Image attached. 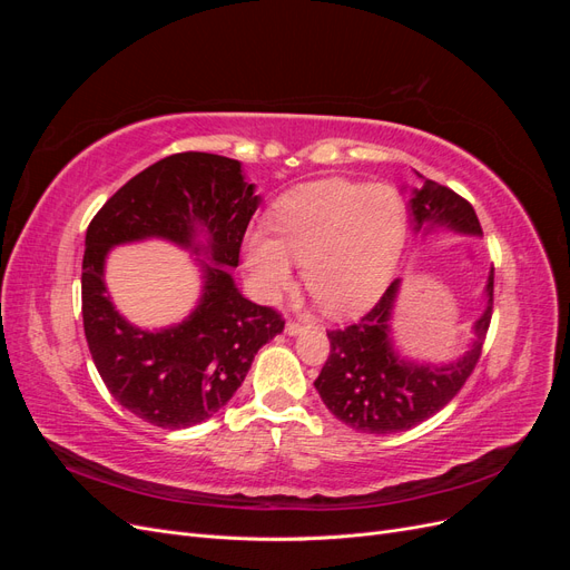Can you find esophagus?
<instances>
[{"mask_svg": "<svg viewBox=\"0 0 570 570\" xmlns=\"http://www.w3.org/2000/svg\"><path fill=\"white\" fill-rule=\"evenodd\" d=\"M302 331H304V325L299 321H287V325H285L287 335H299Z\"/></svg>", "mask_w": 570, "mask_h": 570, "instance_id": "34e87169", "label": "esophagus"}]
</instances>
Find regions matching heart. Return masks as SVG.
I'll list each match as a JSON object with an SVG mask.
<instances>
[{"label":"heart","mask_w":570,"mask_h":570,"mask_svg":"<svg viewBox=\"0 0 570 570\" xmlns=\"http://www.w3.org/2000/svg\"><path fill=\"white\" fill-rule=\"evenodd\" d=\"M268 230L249 235L245 266L258 297L275 299L302 281L333 316L364 312L390 285L406 239L402 197L385 185L321 180L292 189L268 216Z\"/></svg>","instance_id":"1"}]
</instances>
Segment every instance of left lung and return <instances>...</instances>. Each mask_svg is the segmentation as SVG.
Masks as SVG:
<instances>
[{
	"mask_svg": "<svg viewBox=\"0 0 570 570\" xmlns=\"http://www.w3.org/2000/svg\"><path fill=\"white\" fill-rule=\"evenodd\" d=\"M411 216L416 233L442 226L454 233L482 235L473 206L454 189L425 178L421 189H413ZM396 292H400V281L385 289L381 302L366 316H361V321L327 331L331 356L314 385L323 404L358 433H402V430L435 416L442 406L454 400L473 373L488 335L494 299V271H490L485 285L488 306L473 325V347L459 361L442 366L413 364L394 352L390 318Z\"/></svg>",
	"mask_w": 570,
	"mask_h": 570,
	"instance_id": "obj_1",
	"label": "left lung"
}]
</instances>
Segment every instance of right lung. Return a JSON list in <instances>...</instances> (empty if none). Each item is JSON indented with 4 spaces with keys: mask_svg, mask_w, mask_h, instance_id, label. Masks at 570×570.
Here are the masks:
<instances>
[{
    "mask_svg": "<svg viewBox=\"0 0 570 570\" xmlns=\"http://www.w3.org/2000/svg\"><path fill=\"white\" fill-rule=\"evenodd\" d=\"M243 164L206 151H183L151 164L101 206L85 235L82 327L101 381L114 400L151 425L180 430L226 406L243 385L254 354L283 333L271 306L239 295L228 268L258 206ZM204 232L207 245L196 235ZM161 236L206 253L205 289L183 324L151 334L120 317L104 285L111 246Z\"/></svg>",
    "mask_w": 570,
    "mask_h": 570,
    "instance_id": "1",
    "label": "right lung"
}]
</instances>
